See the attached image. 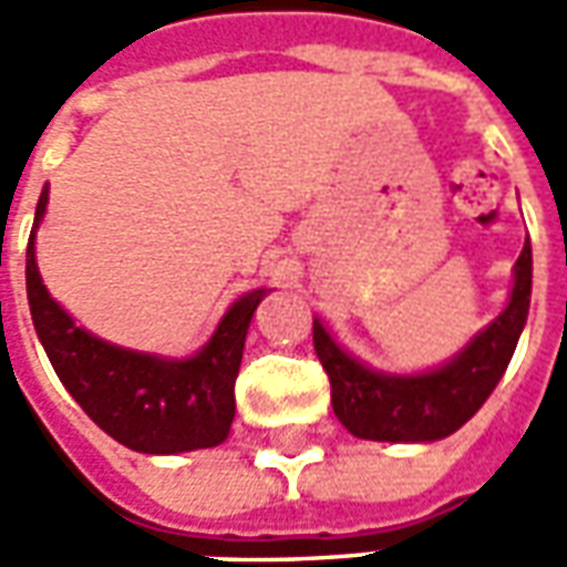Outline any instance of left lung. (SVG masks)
Returning a JSON list of instances; mask_svg holds the SVG:
<instances>
[{
	"mask_svg": "<svg viewBox=\"0 0 567 567\" xmlns=\"http://www.w3.org/2000/svg\"><path fill=\"white\" fill-rule=\"evenodd\" d=\"M528 300L532 246L525 243L516 260V282L507 309L452 364L419 377L373 373L346 355L316 321L312 343L331 382L333 413L349 427V434L361 440L416 443L450 437L486 404L492 389L504 377L528 319Z\"/></svg>",
	"mask_w": 567,
	"mask_h": 567,
	"instance_id": "1",
	"label": "left lung"
}]
</instances>
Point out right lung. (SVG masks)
<instances>
[{
    "label": "right lung",
    "instance_id": "add662e5",
    "mask_svg": "<svg viewBox=\"0 0 567 567\" xmlns=\"http://www.w3.org/2000/svg\"><path fill=\"white\" fill-rule=\"evenodd\" d=\"M48 190L39 197L35 224L44 215ZM27 246V297L35 333L54 364L56 377L87 416L109 437L136 452H173L218 446L230 434L236 401L234 385L243 361L248 321L264 291L236 300L199 355L161 361L96 340L75 328L48 297L35 267V248Z\"/></svg>",
    "mask_w": 567,
    "mask_h": 567
}]
</instances>
